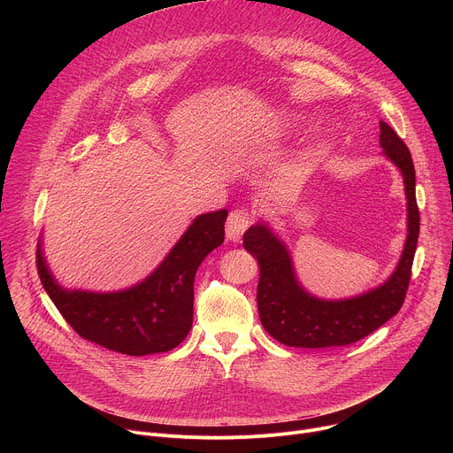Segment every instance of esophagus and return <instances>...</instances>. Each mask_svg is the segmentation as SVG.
Segmentation results:
<instances>
[{
	"mask_svg": "<svg viewBox=\"0 0 453 453\" xmlns=\"http://www.w3.org/2000/svg\"><path fill=\"white\" fill-rule=\"evenodd\" d=\"M252 220H254V215L247 208H238V210L231 211L227 217V222H226L227 240L238 242L242 238V234L247 231V227L252 224Z\"/></svg>",
	"mask_w": 453,
	"mask_h": 453,
	"instance_id": "esophagus-1",
	"label": "esophagus"
}]
</instances>
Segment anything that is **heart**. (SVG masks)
<instances>
[{
  "label": "heart",
  "instance_id": "obj_1",
  "mask_svg": "<svg viewBox=\"0 0 453 453\" xmlns=\"http://www.w3.org/2000/svg\"><path fill=\"white\" fill-rule=\"evenodd\" d=\"M296 123V118L292 116V114H281V116H278L276 118V121L273 123V128H271V133H285V131H288V128L292 127Z\"/></svg>",
  "mask_w": 453,
  "mask_h": 453
}]
</instances>
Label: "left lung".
Returning <instances> with one entry per match:
<instances>
[{
    "instance_id": "1",
    "label": "left lung",
    "mask_w": 453,
    "mask_h": 453,
    "mask_svg": "<svg viewBox=\"0 0 453 453\" xmlns=\"http://www.w3.org/2000/svg\"><path fill=\"white\" fill-rule=\"evenodd\" d=\"M380 145L402 172L407 196V240L396 271L383 285L341 301L319 299L297 281L287 245L265 222L250 226L243 247L260 265L257 313L269 335L290 348H334L353 344L396 315L409 288L419 236L416 172L411 152L393 127L380 121Z\"/></svg>"
}]
</instances>
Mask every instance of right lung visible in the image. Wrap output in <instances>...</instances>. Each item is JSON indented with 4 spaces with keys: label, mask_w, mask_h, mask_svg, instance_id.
I'll return each mask as SVG.
<instances>
[{
    "label": "right lung",
    "mask_w": 453,
    "mask_h": 453,
    "mask_svg": "<svg viewBox=\"0 0 453 453\" xmlns=\"http://www.w3.org/2000/svg\"><path fill=\"white\" fill-rule=\"evenodd\" d=\"M227 211L199 215L161 265L142 283L119 292L62 288L37 243L41 283L68 325L86 341L131 357L179 346L193 322V280L204 257L224 243Z\"/></svg>",
    "instance_id": "obj_1"
}]
</instances>
